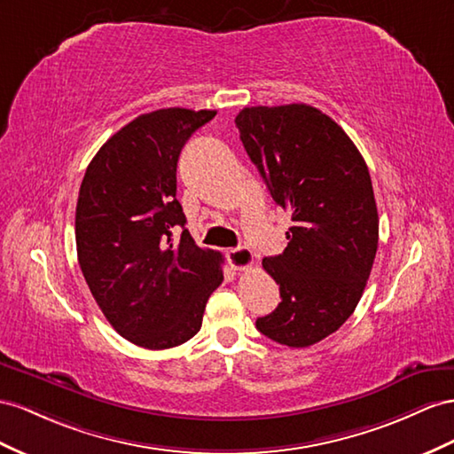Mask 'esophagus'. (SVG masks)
Wrapping results in <instances>:
<instances>
[{
	"mask_svg": "<svg viewBox=\"0 0 454 454\" xmlns=\"http://www.w3.org/2000/svg\"><path fill=\"white\" fill-rule=\"evenodd\" d=\"M226 261L234 270H246L253 264L254 257L251 249L247 247H238V249H228L226 251Z\"/></svg>",
	"mask_w": 454,
	"mask_h": 454,
	"instance_id": "obj_1",
	"label": "esophagus"
}]
</instances>
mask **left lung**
Instances as JSON below:
<instances>
[{
	"label": "left lung",
	"mask_w": 454,
	"mask_h": 454,
	"mask_svg": "<svg viewBox=\"0 0 454 454\" xmlns=\"http://www.w3.org/2000/svg\"><path fill=\"white\" fill-rule=\"evenodd\" d=\"M239 137L278 207L292 215L287 247L264 257L282 303L257 330L309 347L353 315L378 251V208L363 155L343 128L305 103L246 107Z\"/></svg>",
	"instance_id": "left-lung-1"
}]
</instances>
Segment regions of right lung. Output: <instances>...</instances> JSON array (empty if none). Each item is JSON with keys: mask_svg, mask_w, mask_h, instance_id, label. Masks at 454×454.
Listing matches in <instances>:
<instances>
[{"mask_svg": "<svg viewBox=\"0 0 454 454\" xmlns=\"http://www.w3.org/2000/svg\"><path fill=\"white\" fill-rule=\"evenodd\" d=\"M216 111L139 114L91 159L76 203V253L111 326L144 348H170L200 332L223 284V254L195 246L176 200V165L188 137Z\"/></svg>", "mask_w": 454, "mask_h": 454, "instance_id": "add662e5", "label": "right lung"}]
</instances>
